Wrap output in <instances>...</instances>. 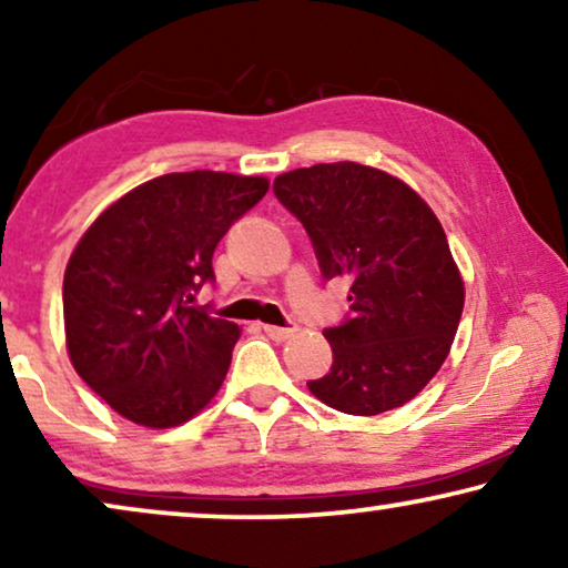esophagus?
I'll return each mask as SVG.
<instances>
[{
    "mask_svg": "<svg viewBox=\"0 0 568 568\" xmlns=\"http://www.w3.org/2000/svg\"><path fill=\"white\" fill-rule=\"evenodd\" d=\"M263 331H266V336H271L274 341H286L294 336V331L297 328H282V325H263Z\"/></svg>",
    "mask_w": 568,
    "mask_h": 568,
    "instance_id": "obj_1",
    "label": "esophagus"
}]
</instances>
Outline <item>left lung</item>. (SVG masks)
I'll list each match as a JSON object with an SVG mask.
<instances>
[{"label": "left lung", "mask_w": 568, "mask_h": 568, "mask_svg": "<svg viewBox=\"0 0 568 568\" xmlns=\"http://www.w3.org/2000/svg\"><path fill=\"white\" fill-rule=\"evenodd\" d=\"M274 193L323 276L352 278V317L325 328L333 364L310 393L352 416L406 406L445 364L465 305L437 214L400 178L348 160L282 173Z\"/></svg>", "instance_id": "8db88e82"}]
</instances>
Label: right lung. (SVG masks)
<instances>
[{
	"label": "right lung",
	"mask_w": 568,
	"mask_h": 568,
	"mask_svg": "<svg viewBox=\"0 0 568 568\" xmlns=\"http://www.w3.org/2000/svg\"><path fill=\"white\" fill-rule=\"evenodd\" d=\"M268 178L168 173L113 201L64 271L67 352L84 383L129 422L181 426L227 377L240 325L191 307L214 247L266 196Z\"/></svg>",
	"instance_id": "add662e5"
}]
</instances>
